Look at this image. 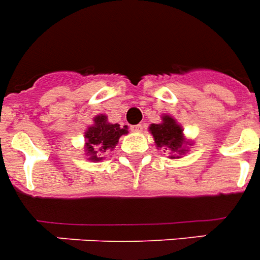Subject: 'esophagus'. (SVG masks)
<instances>
[{
	"instance_id": "obj_1",
	"label": "esophagus",
	"mask_w": 260,
	"mask_h": 260,
	"mask_svg": "<svg viewBox=\"0 0 260 260\" xmlns=\"http://www.w3.org/2000/svg\"><path fill=\"white\" fill-rule=\"evenodd\" d=\"M143 128L142 124H135V125H131V129L133 131V132H141Z\"/></svg>"
}]
</instances>
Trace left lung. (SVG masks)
<instances>
[{
  "instance_id": "1",
  "label": "left lung",
  "mask_w": 260,
  "mask_h": 260,
  "mask_svg": "<svg viewBox=\"0 0 260 260\" xmlns=\"http://www.w3.org/2000/svg\"><path fill=\"white\" fill-rule=\"evenodd\" d=\"M151 133L157 147L164 148L171 155V158H175L179 153H183L185 148H183L185 142L183 137V129L171 117L164 115L162 123L160 124H151Z\"/></svg>"
}]
</instances>
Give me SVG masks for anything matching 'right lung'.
<instances>
[{"label":"right lung","mask_w":260,"mask_h":260,"mask_svg":"<svg viewBox=\"0 0 260 260\" xmlns=\"http://www.w3.org/2000/svg\"><path fill=\"white\" fill-rule=\"evenodd\" d=\"M94 122L95 124L91 125L85 133L86 138L85 148L87 156H90V160L99 161L108 151L114 148L120 136L128 133V131L127 125L120 128L118 123L115 124L108 123L107 117L103 114L95 117Z\"/></svg>","instance_id":"add662e5"}]
</instances>
